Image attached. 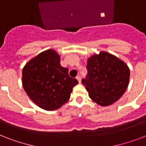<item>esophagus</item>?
I'll return each mask as SVG.
<instances>
[{"label": "esophagus", "instance_id": "1", "mask_svg": "<svg viewBox=\"0 0 146 146\" xmlns=\"http://www.w3.org/2000/svg\"><path fill=\"white\" fill-rule=\"evenodd\" d=\"M76 79H77L78 82L80 83V82H81V76H76Z\"/></svg>", "mask_w": 146, "mask_h": 146}]
</instances>
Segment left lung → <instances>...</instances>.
<instances>
[{"instance_id": "left-lung-1", "label": "left lung", "mask_w": 146, "mask_h": 146, "mask_svg": "<svg viewBox=\"0 0 146 146\" xmlns=\"http://www.w3.org/2000/svg\"><path fill=\"white\" fill-rule=\"evenodd\" d=\"M88 74L82 84L93 102L108 106L121 98L127 90L129 69L124 62L105 51L94 54L87 60Z\"/></svg>"}]
</instances>
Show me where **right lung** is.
<instances>
[{"mask_svg": "<svg viewBox=\"0 0 146 146\" xmlns=\"http://www.w3.org/2000/svg\"><path fill=\"white\" fill-rule=\"evenodd\" d=\"M60 55L48 49L31 59L23 69V86L35 104L54 111L68 102L73 87L78 84L61 66Z\"/></svg>", "mask_w": 146, "mask_h": 146, "instance_id": "1", "label": "right lung"}]
</instances>
